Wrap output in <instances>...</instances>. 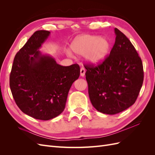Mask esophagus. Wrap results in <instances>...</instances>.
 <instances>
[{"instance_id": "obj_1", "label": "esophagus", "mask_w": 155, "mask_h": 155, "mask_svg": "<svg viewBox=\"0 0 155 155\" xmlns=\"http://www.w3.org/2000/svg\"><path fill=\"white\" fill-rule=\"evenodd\" d=\"M85 68L81 67V69H80V76L81 77H83L84 76H85Z\"/></svg>"}]
</instances>
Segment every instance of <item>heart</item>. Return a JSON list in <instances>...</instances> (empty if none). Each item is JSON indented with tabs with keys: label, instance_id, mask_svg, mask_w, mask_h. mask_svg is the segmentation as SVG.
<instances>
[{
	"label": "heart",
	"instance_id": "obj_1",
	"mask_svg": "<svg viewBox=\"0 0 155 155\" xmlns=\"http://www.w3.org/2000/svg\"><path fill=\"white\" fill-rule=\"evenodd\" d=\"M110 44L105 37L94 35H81L76 37L70 45V48L79 55H85L87 61L92 65H99L104 63L109 53ZM67 54L72 57L70 50Z\"/></svg>",
	"mask_w": 155,
	"mask_h": 155
}]
</instances>
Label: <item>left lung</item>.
Masks as SVG:
<instances>
[{"instance_id":"obj_1","label":"left lung","mask_w":155,"mask_h":155,"mask_svg":"<svg viewBox=\"0 0 155 155\" xmlns=\"http://www.w3.org/2000/svg\"><path fill=\"white\" fill-rule=\"evenodd\" d=\"M115 43L105 61L85 65L91 104L101 113L115 114L133 105L143 81L142 60L122 32L114 28Z\"/></svg>"}]
</instances>
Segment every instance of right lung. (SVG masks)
<instances>
[{
	"instance_id": "add662e5",
	"label": "right lung",
	"mask_w": 155,
	"mask_h": 155,
	"mask_svg": "<svg viewBox=\"0 0 155 155\" xmlns=\"http://www.w3.org/2000/svg\"><path fill=\"white\" fill-rule=\"evenodd\" d=\"M50 35L49 31L38 30L30 37L14 58L10 77L18 108L41 120L62 113L70 88L80 74L78 64L61 66L53 57L39 50Z\"/></svg>"
}]
</instances>
